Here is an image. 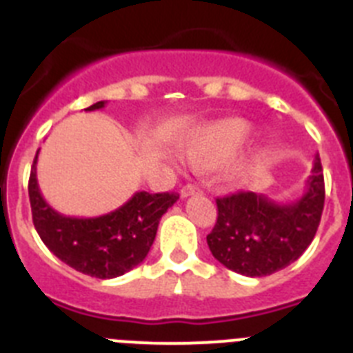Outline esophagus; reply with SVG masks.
<instances>
[{
  "label": "esophagus",
  "mask_w": 353,
  "mask_h": 353,
  "mask_svg": "<svg viewBox=\"0 0 353 353\" xmlns=\"http://www.w3.org/2000/svg\"><path fill=\"white\" fill-rule=\"evenodd\" d=\"M199 187L198 185H192V183H187V185L182 187V191H180V194H182V198H187V196H192V194H199Z\"/></svg>",
  "instance_id": "obj_1"
}]
</instances>
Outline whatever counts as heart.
Wrapping results in <instances>:
<instances>
[{"label":"heart","mask_w":353,"mask_h":353,"mask_svg":"<svg viewBox=\"0 0 353 353\" xmlns=\"http://www.w3.org/2000/svg\"><path fill=\"white\" fill-rule=\"evenodd\" d=\"M254 136V130L248 121L240 118L214 121L192 132L183 143V155L192 166H215L244 148ZM256 162L252 159H240L230 168L228 174L233 180L245 179Z\"/></svg>","instance_id":"b5f03b06"}]
</instances>
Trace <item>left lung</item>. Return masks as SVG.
Wrapping results in <instances>:
<instances>
[{
    "label": "left lung",
    "mask_w": 353,
    "mask_h": 353,
    "mask_svg": "<svg viewBox=\"0 0 353 353\" xmlns=\"http://www.w3.org/2000/svg\"><path fill=\"white\" fill-rule=\"evenodd\" d=\"M325 185L320 157L314 155L302 196L276 203L256 192L217 198V223L207 235L219 263L249 277L270 276L301 258L316 235L322 219Z\"/></svg>",
    "instance_id": "1"
}]
</instances>
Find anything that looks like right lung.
Wrapping results in <instances>:
<instances>
[{
    "label": "right lung",
    "mask_w": 353,
    "mask_h": 353,
    "mask_svg": "<svg viewBox=\"0 0 353 353\" xmlns=\"http://www.w3.org/2000/svg\"><path fill=\"white\" fill-rule=\"evenodd\" d=\"M105 101L84 111H97ZM40 152V150H39ZM30 174L33 224L46 248L68 267L99 279H113L138 267L154 244L161 217L179 199L174 192L138 191L117 210L99 217H70L43 199L37 180V159Z\"/></svg>",
    "instance_id": "add662e5"
}]
</instances>
